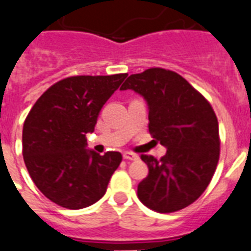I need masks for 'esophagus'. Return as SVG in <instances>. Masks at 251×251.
I'll return each mask as SVG.
<instances>
[{
	"label": "esophagus",
	"mask_w": 251,
	"mask_h": 251,
	"mask_svg": "<svg viewBox=\"0 0 251 251\" xmlns=\"http://www.w3.org/2000/svg\"><path fill=\"white\" fill-rule=\"evenodd\" d=\"M122 156H124V159L126 160H137L139 158L137 154H133V152H129V151H125V152L122 154Z\"/></svg>",
	"instance_id": "34e87169"
}]
</instances>
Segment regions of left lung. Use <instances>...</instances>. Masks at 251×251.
<instances>
[{
  "mask_svg": "<svg viewBox=\"0 0 251 251\" xmlns=\"http://www.w3.org/2000/svg\"><path fill=\"white\" fill-rule=\"evenodd\" d=\"M125 89L145 97L149 131L167 147L160 159L141 155L149 175L138 184V199L159 213L191 205L209 185L219 163V122L212 105L183 76L158 67L130 75L122 84Z\"/></svg>",
  "mask_w": 251,
  "mask_h": 251,
  "instance_id": "obj_1",
  "label": "left lung"
}]
</instances>
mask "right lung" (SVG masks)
I'll use <instances>...</instances> for the list:
<instances>
[{"mask_svg": "<svg viewBox=\"0 0 251 251\" xmlns=\"http://www.w3.org/2000/svg\"><path fill=\"white\" fill-rule=\"evenodd\" d=\"M127 74L71 76L38 99L25 120L22 154L27 171L46 198L67 209H81L106 192L121 163L118 151L100 155L85 149L101 108Z\"/></svg>", "mask_w": 251, "mask_h": 251, "instance_id": "right-lung-1", "label": "right lung"}]
</instances>
